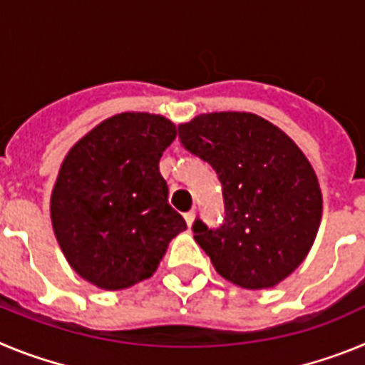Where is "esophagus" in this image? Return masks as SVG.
<instances>
[{"mask_svg":"<svg viewBox=\"0 0 365 365\" xmlns=\"http://www.w3.org/2000/svg\"><path fill=\"white\" fill-rule=\"evenodd\" d=\"M185 219H186V225H188V227H192L193 221H195V212H193V210L186 212V214H185Z\"/></svg>","mask_w":365,"mask_h":365,"instance_id":"1","label":"esophagus"}]
</instances>
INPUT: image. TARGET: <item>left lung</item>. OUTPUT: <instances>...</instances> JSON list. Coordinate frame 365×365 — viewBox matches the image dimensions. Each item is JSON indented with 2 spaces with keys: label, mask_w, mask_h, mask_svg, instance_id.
<instances>
[{
  "label": "left lung",
  "mask_w": 365,
  "mask_h": 365,
  "mask_svg": "<svg viewBox=\"0 0 365 365\" xmlns=\"http://www.w3.org/2000/svg\"><path fill=\"white\" fill-rule=\"evenodd\" d=\"M180 144L222 185L225 221L193 237L222 278L248 291L278 285L307 257L322 221V190L309 159L278 125L254 113L197 115Z\"/></svg>",
  "instance_id": "left-lung-1"
}]
</instances>
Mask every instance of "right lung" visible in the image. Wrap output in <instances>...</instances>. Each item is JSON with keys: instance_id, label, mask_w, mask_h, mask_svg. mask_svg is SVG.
I'll return each mask as SVG.
<instances>
[{"instance_id": "add662e5", "label": "right lung", "mask_w": 365, "mask_h": 365, "mask_svg": "<svg viewBox=\"0 0 365 365\" xmlns=\"http://www.w3.org/2000/svg\"><path fill=\"white\" fill-rule=\"evenodd\" d=\"M175 137V124L163 115L118 113L66 155L51 193V222L71 269L91 285L120 291L148 279L170 241L186 230L159 172Z\"/></svg>"}]
</instances>
